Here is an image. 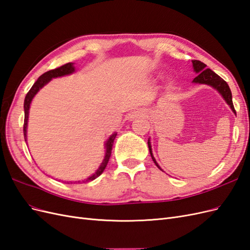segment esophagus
Returning a JSON list of instances; mask_svg holds the SVG:
<instances>
[{
  "label": "esophagus",
  "instance_id": "1",
  "mask_svg": "<svg viewBox=\"0 0 250 250\" xmlns=\"http://www.w3.org/2000/svg\"><path fill=\"white\" fill-rule=\"evenodd\" d=\"M144 116V111L142 109H137V110H133L129 113V116H128V119L129 120H135L140 117Z\"/></svg>",
  "mask_w": 250,
  "mask_h": 250
}]
</instances>
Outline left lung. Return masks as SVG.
Masks as SVG:
<instances>
[{
	"mask_svg": "<svg viewBox=\"0 0 250 250\" xmlns=\"http://www.w3.org/2000/svg\"><path fill=\"white\" fill-rule=\"evenodd\" d=\"M192 62H193L194 71L198 74V76L194 78L193 82L203 83V84H208L210 86L215 87L218 90V92L222 95V97L224 98V100L226 101V103L229 105L230 108L234 112H236V110H234V107H233V104H232L230 88H229L228 83H226V81H224L220 76H219V75H217L215 72H213L210 69H207V64H204L203 62H201L200 60H195L194 59V60H192ZM148 147H149L151 157H152L154 164L157 166L158 168H160V166L157 165L155 158L153 157L152 150H151V144H150L149 141H148Z\"/></svg>",
	"mask_w": 250,
	"mask_h": 250,
	"instance_id": "left-lung-1",
	"label": "left lung"
}]
</instances>
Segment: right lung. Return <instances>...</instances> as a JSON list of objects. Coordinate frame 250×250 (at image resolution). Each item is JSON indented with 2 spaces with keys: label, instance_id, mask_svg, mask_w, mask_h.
<instances>
[{
  "label": "right lung",
  "instance_id": "obj_1",
  "mask_svg": "<svg viewBox=\"0 0 250 250\" xmlns=\"http://www.w3.org/2000/svg\"><path fill=\"white\" fill-rule=\"evenodd\" d=\"M74 70V66L73 63L69 62V63H65L62 66H58L56 69H53L50 70L46 73H43L42 76L35 81L34 84L32 85V87L30 88L29 92L27 93L26 97H25V102H24V109H25V120H24V138L26 141V137H27V123H28V116H29V108H30V104H31V101L33 99V97L35 96V94L39 92L40 88H42L46 83H48L52 78H55V77H60V76H63V75H69L71 73H73ZM117 137V133L115 132L113 133L111 137L107 140L106 142V153H105V157H104V161L101 164L100 168L97 170V172L95 174H93L92 176L88 177L86 180H83L82 183H84V181H90V180H94L96 179L98 176H100L101 174L103 173L104 169L106 168V166L108 164L109 161V157L111 154V150H112V145H113V141H115Z\"/></svg>",
  "mask_w": 250,
  "mask_h": 250
}]
</instances>
